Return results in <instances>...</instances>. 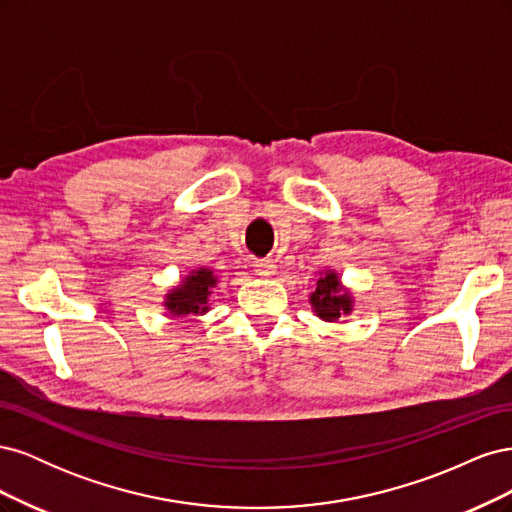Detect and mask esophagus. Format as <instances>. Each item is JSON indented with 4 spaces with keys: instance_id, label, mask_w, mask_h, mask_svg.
I'll return each mask as SVG.
<instances>
[{
    "instance_id": "esophagus-1",
    "label": "esophagus",
    "mask_w": 512,
    "mask_h": 512,
    "mask_svg": "<svg viewBox=\"0 0 512 512\" xmlns=\"http://www.w3.org/2000/svg\"><path fill=\"white\" fill-rule=\"evenodd\" d=\"M256 269V275H260V277H271V275H275V265H273V260H258L256 265H254Z\"/></svg>"
}]
</instances>
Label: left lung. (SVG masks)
<instances>
[{
	"instance_id": "1",
	"label": "left lung",
	"mask_w": 512,
	"mask_h": 512,
	"mask_svg": "<svg viewBox=\"0 0 512 512\" xmlns=\"http://www.w3.org/2000/svg\"><path fill=\"white\" fill-rule=\"evenodd\" d=\"M309 305L322 322L337 324L348 322L346 318L354 312L356 299L335 269H324L316 275V286L309 292Z\"/></svg>"
}]
</instances>
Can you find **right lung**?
Segmentation results:
<instances>
[{
	"instance_id": "1",
	"label": "right lung",
	"mask_w": 512,
	"mask_h": 512,
	"mask_svg": "<svg viewBox=\"0 0 512 512\" xmlns=\"http://www.w3.org/2000/svg\"><path fill=\"white\" fill-rule=\"evenodd\" d=\"M218 286V275L209 267H194L179 284L164 294V309L170 316H205L211 309V294Z\"/></svg>"
}]
</instances>
